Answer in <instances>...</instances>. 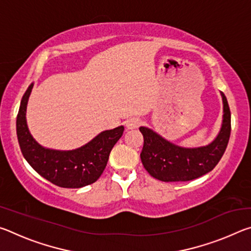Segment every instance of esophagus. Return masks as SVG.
Segmentation results:
<instances>
[{"label": "esophagus", "mask_w": 251, "mask_h": 251, "mask_svg": "<svg viewBox=\"0 0 251 251\" xmlns=\"http://www.w3.org/2000/svg\"><path fill=\"white\" fill-rule=\"evenodd\" d=\"M139 124H141V122H139L138 118H130V120L126 121L125 126L127 129H135V128H137Z\"/></svg>", "instance_id": "34e87169"}]
</instances>
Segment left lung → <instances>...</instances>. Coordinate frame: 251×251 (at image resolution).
<instances>
[{
    "mask_svg": "<svg viewBox=\"0 0 251 251\" xmlns=\"http://www.w3.org/2000/svg\"><path fill=\"white\" fill-rule=\"evenodd\" d=\"M224 105L223 124L216 138L206 146L186 148L175 145L147 127H139L144 137L142 163L150 175L161 181H188L211 172L226 151L231 129L230 109Z\"/></svg>",
    "mask_w": 251,
    "mask_h": 251,
    "instance_id": "left-lung-1",
    "label": "left lung"
}]
</instances>
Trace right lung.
Here are the masks:
<instances>
[{
  "label": "right lung",
  "mask_w": 251,
  "mask_h": 251,
  "mask_svg": "<svg viewBox=\"0 0 251 251\" xmlns=\"http://www.w3.org/2000/svg\"><path fill=\"white\" fill-rule=\"evenodd\" d=\"M33 85L24 93L16 117V134L24 158L37 174L58 187L80 188L95 182L107 165L110 151L122 137L124 126L101 131L76 150L45 148L33 138L26 123L27 101Z\"/></svg>",
  "instance_id": "1"
}]
</instances>
